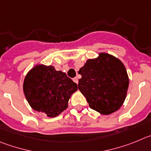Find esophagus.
Returning a JSON list of instances; mask_svg holds the SVG:
<instances>
[{
	"label": "esophagus",
	"instance_id": "34e87169",
	"mask_svg": "<svg viewBox=\"0 0 151 151\" xmlns=\"http://www.w3.org/2000/svg\"><path fill=\"white\" fill-rule=\"evenodd\" d=\"M73 81H74L75 83L78 84V79H77V77H74V78L73 79Z\"/></svg>",
	"mask_w": 151,
	"mask_h": 151
}]
</instances>
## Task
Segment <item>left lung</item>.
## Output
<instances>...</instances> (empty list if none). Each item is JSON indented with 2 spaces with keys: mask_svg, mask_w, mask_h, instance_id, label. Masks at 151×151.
<instances>
[{
  "mask_svg": "<svg viewBox=\"0 0 151 151\" xmlns=\"http://www.w3.org/2000/svg\"><path fill=\"white\" fill-rule=\"evenodd\" d=\"M78 89L90 108L109 115L121 108L128 90L129 76L123 62L111 54L99 52L80 68Z\"/></svg>",
  "mask_w": 151,
  "mask_h": 151,
  "instance_id": "1",
  "label": "left lung"
}]
</instances>
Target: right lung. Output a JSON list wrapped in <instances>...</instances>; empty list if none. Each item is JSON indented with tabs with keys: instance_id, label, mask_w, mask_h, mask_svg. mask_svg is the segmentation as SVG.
Instances as JSON below:
<instances>
[{
	"instance_id": "right-lung-1",
	"label": "right lung",
	"mask_w": 151,
	"mask_h": 151,
	"mask_svg": "<svg viewBox=\"0 0 151 151\" xmlns=\"http://www.w3.org/2000/svg\"><path fill=\"white\" fill-rule=\"evenodd\" d=\"M77 86L65 73L52 65L37 64L27 73L23 92L32 109L49 117L59 116L66 110Z\"/></svg>"
}]
</instances>
